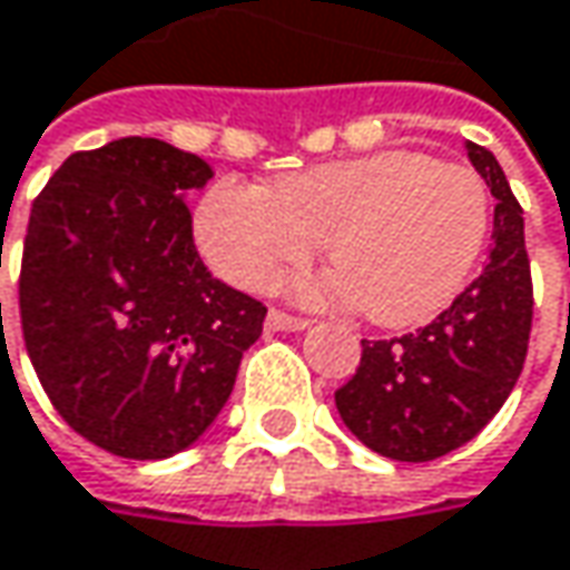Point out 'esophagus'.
<instances>
[{
  "instance_id": "1",
  "label": "esophagus",
  "mask_w": 570,
  "mask_h": 570,
  "mask_svg": "<svg viewBox=\"0 0 570 570\" xmlns=\"http://www.w3.org/2000/svg\"><path fill=\"white\" fill-rule=\"evenodd\" d=\"M264 325H267V332H299V328H306L309 322L299 316H286V313H281V309H271Z\"/></svg>"
}]
</instances>
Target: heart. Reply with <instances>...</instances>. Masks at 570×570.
Here are the masks:
<instances>
[{"label":"heart","instance_id":"heart-1","mask_svg":"<svg viewBox=\"0 0 570 570\" xmlns=\"http://www.w3.org/2000/svg\"><path fill=\"white\" fill-rule=\"evenodd\" d=\"M490 232L481 174L419 151L299 170L267 193L218 180L196 209V245L222 281L271 289L325 242L338 271L293 286L306 303H361L381 325H416L468 284Z\"/></svg>","mask_w":570,"mask_h":570}]
</instances>
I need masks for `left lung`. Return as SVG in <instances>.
<instances>
[{
	"label": "left lung",
	"mask_w": 570,
	"mask_h": 570,
	"mask_svg": "<svg viewBox=\"0 0 570 570\" xmlns=\"http://www.w3.org/2000/svg\"><path fill=\"white\" fill-rule=\"evenodd\" d=\"M464 148L497 199L487 267L425 328L361 342L354 377L335 390L342 422L393 461H432L471 442L507 403L529 348L532 277L522 209L497 157L474 141Z\"/></svg>",
	"instance_id": "8db88e82"
}]
</instances>
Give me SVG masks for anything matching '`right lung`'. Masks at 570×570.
I'll return each mask as SVG.
<instances>
[{
	"instance_id": "add662e5",
	"label": "right lung",
	"mask_w": 570,
	"mask_h": 570,
	"mask_svg": "<svg viewBox=\"0 0 570 570\" xmlns=\"http://www.w3.org/2000/svg\"><path fill=\"white\" fill-rule=\"evenodd\" d=\"M209 177L196 154L118 138L70 154L31 206L24 348L63 422L118 458L189 449L261 338L264 303L216 281L193 245L186 196Z\"/></svg>"
}]
</instances>
